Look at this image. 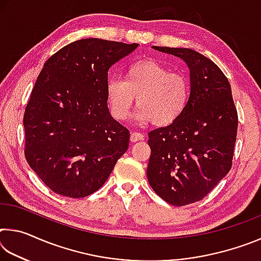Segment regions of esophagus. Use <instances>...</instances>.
<instances>
[{"instance_id": "esophagus-1", "label": "esophagus", "mask_w": 261, "mask_h": 261, "mask_svg": "<svg viewBox=\"0 0 261 261\" xmlns=\"http://www.w3.org/2000/svg\"><path fill=\"white\" fill-rule=\"evenodd\" d=\"M143 139H144L143 134H139V132H131L130 140L132 141V143H136V141H139V140H143Z\"/></svg>"}]
</instances>
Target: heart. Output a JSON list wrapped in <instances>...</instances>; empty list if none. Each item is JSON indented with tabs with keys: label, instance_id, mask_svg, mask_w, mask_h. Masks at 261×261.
I'll return each instance as SVG.
<instances>
[{
	"label": "heart",
	"instance_id": "b5f03b06",
	"mask_svg": "<svg viewBox=\"0 0 261 261\" xmlns=\"http://www.w3.org/2000/svg\"><path fill=\"white\" fill-rule=\"evenodd\" d=\"M106 93L116 120H126L136 98V122L168 126L177 121L187 108L190 83L183 74L170 72L156 61L141 60L125 69L124 81L109 79Z\"/></svg>",
	"mask_w": 261,
	"mask_h": 261
}]
</instances>
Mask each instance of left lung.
<instances>
[{
    "instance_id": "8db88e82",
    "label": "left lung",
    "mask_w": 261,
    "mask_h": 261,
    "mask_svg": "<svg viewBox=\"0 0 261 261\" xmlns=\"http://www.w3.org/2000/svg\"><path fill=\"white\" fill-rule=\"evenodd\" d=\"M152 48L178 57L190 71L184 113L148 134L149 185L170 205L184 206L201 200L230 170L237 110L230 84L213 61L189 48Z\"/></svg>"
}]
</instances>
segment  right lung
Returning <instances> with one entry per match:
<instances>
[{"instance_id":"1","label":"right lung","mask_w":261,"mask_h":261,"mask_svg":"<svg viewBox=\"0 0 261 261\" xmlns=\"http://www.w3.org/2000/svg\"><path fill=\"white\" fill-rule=\"evenodd\" d=\"M138 43L88 38L43 64L25 109V156L51 191L83 198L99 190L129 146L109 113L108 70Z\"/></svg>"}]
</instances>
